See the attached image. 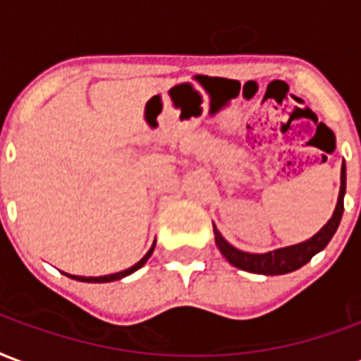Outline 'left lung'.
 Wrapping results in <instances>:
<instances>
[{
  "label": "left lung",
  "mask_w": 361,
  "mask_h": 361,
  "mask_svg": "<svg viewBox=\"0 0 361 361\" xmlns=\"http://www.w3.org/2000/svg\"><path fill=\"white\" fill-rule=\"evenodd\" d=\"M344 193H346V166L341 168V191H338V201L335 207V212L331 216V220L317 231L314 237H310L308 241L298 243V245H290V247L277 248L271 252H264V255H250V252H243L233 245H229L221 233L214 226V239L216 247L220 248V252L226 256L231 266L250 274H260V276H283L295 269L302 268L304 264L312 260V256H316L319 250L329 245L333 235L337 231L341 218H343L344 210Z\"/></svg>",
  "instance_id": "left-lung-1"
}]
</instances>
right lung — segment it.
<instances>
[{"mask_svg":"<svg viewBox=\"0 0 361 361\" xmlns=\"http://www.w3.org/2000/svg\"><path fill=\"white\" fill-rule=\"evenodd\" d=\"M153 250H154V243H153V247L149 248V252H147L143 258H141L140 262L137 264H133L132 268H128L124 269V271H118V274H111V276H101V277H82V276H68V274H65V276L72 277V279H76V281H84V283H109V281H116V279H122V277H126L130 276V274H133L135 269H140L143 264L151 258V255H153Z\"/></svg>","mask_w":361,"mask_h":361,"instance_id":"add662e5","label":"right lung"}]
</instances>
